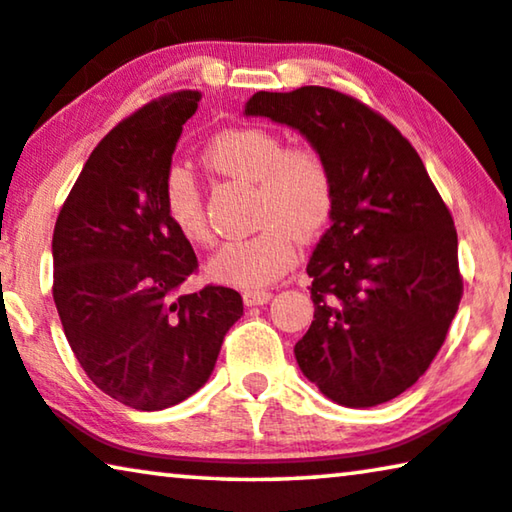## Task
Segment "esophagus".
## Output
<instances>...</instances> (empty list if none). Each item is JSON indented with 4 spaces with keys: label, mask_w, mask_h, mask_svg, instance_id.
Here are the masks:
<instances>
[{
    "label": "esophagus",
    "mask_w": 512,
    "mask_h": 512,
    "mask_svg": "<svg viewBox=\"0 0 512 512\" xmlns=\"http://www.w3.org/2000/svg\"><path fill=\"white\" fill-rule=\"evenodd\" d=\"M269 299H271L269 290H246L243 292V301H246V306H264V304H269Z\"/></svg>",
    "instance_id": "obj_1"
}]
</instances>
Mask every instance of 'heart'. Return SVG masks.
<instances>
[{"label":"heart","instance_id":"b5f03b06","mask_svg":"<svg viewBox=\"0 0 512 512\" xmlns=\"http://www.w3.org/2000/svg\"><path fill=\"white\" fill-rule=\"evenodd\" d=\"M206 162L220 174L257 185V227H262L255 236L225 243L208 259V278L243 290L271 285L297 262V236L311 241L329 225L334 178L327 162L313 148H285V141L264 127L220 132L208 143ZM164 211L185 241L211 243L201 190L183 164L164 178Z\"/></svg>","mask_w":512,"mask_h":512}]
</instances>
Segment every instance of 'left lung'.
<instances>
[{"mask_svg": "<svg viewBox=\"0 0 512 512\" xmlns=\"http://www.w3.org/2000/svg\"><path fill=\"white\" fill-rule=\"evenodd\" d=\"M248 118L287 125L334 178L331 225L313 250V322L294 345L304 376L348 408L385 403L429 369L462 299L457 232L420 155L343 92H255Z\"/></svg>", "mask_w": 512, "mask_h": 512, "instance_id": "left-lung-1", "label": "left lung"}]
</instances>
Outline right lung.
Returning a JSON list of instances; mask_svg holds the SVG:
<instances>
[{"instance_id": "1", "label": "right lung", "mask_w": 512, "mask_h": 512, "mask_svg": "<svg viewBox=\"0 0 512 512\" xmlns=\"http://www.w3.org/2000/svg\"><path fill=\"white\" fill-rule=\"evenodd\" d=\"M201 95L181 90L122 120L99 141L53 232V299L88 378L136 410H164L211 378L243 299L208 285L190 241L164 211V178Z\"/></svg>"}]
</instances>
